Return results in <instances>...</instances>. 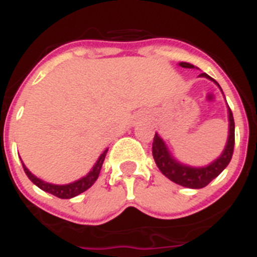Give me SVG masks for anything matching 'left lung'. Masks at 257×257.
Instances as JSON below:
<instances>
[{
  "mask_svg": "<svg viewBox=\"0 0 257 257\" xmlns=\"http://www.w3.org/2000/svg\"><path fill=\"white\" fill-rule=\"evenodd\" d=\"M180 66H183V68H195V66L192 65V64H188V62H180ZM201 77H205V78L214 81L206 73H202ZM228 121H230V124H228V140L222 155L218 159H215L212 165L206 166V167H200V169L180 165L179 162H176L170 155L165 142L162 141L161 137L155 133L154 140H153V157H154L155 163H157L162 174L166 178H169L171 182L176 183L179 185H183V187H187V188L200 189L206 187L213 179L217 178L226 169V166L230 163L232 158L235 145V124L230 107H228Z\"/></svg>",
  "mask_w": 257,
  "mask_h": 257,
  "instance_id": "8db88e82",
  "label": "left lung"
}]
</instances>
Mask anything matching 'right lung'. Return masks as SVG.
Listing matches in <instances>:
<instances>
[{
  "mask_svg": "<svg viewBox=\"0 0 257 257\" xmlns=\"http://www.w3.org/2000/svg\"><path fill=\"white\" fill-rule=\"evenodd\" d=\"M107 152H108V149H105L104 152H103V154L100 155L98 161H96L95 166L92 167L91 171L88 172L85 178L79 179V180H77V182L70 183V184H66V185H55V184H49V183L43 182V180H40L39 178H36L35 175H32L31 172L26 169L25 165H23V170H25L26 175L29 176L30 180H31L35 185H38L39 188L43 189L44 192H48V193H51V195L56 196V197H59V198H72V197H75V196H78L79 193H82V192L87 191V189L96 182V179H98L99 172H100V169H102V165H103V162H104Z\"/></svg>",
  "mask_w": 257,
  "mask_h": 257,
  "instance_id": "add662e5",
  "label": "right lung"
}]
</instances>
